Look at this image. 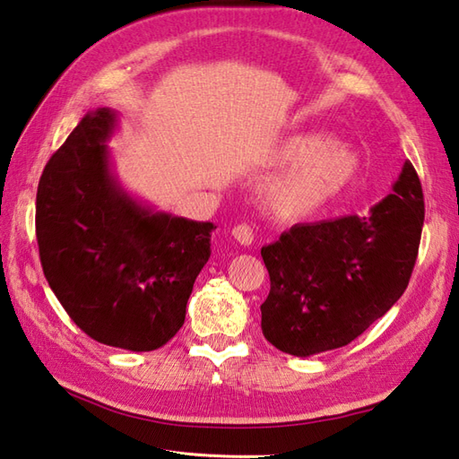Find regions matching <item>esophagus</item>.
Listing matches in <instances>:
<instances>
[{
  "label": "esophagus",
  "mask_w": 459,
  "mask_h": 459,
  "mask_svg": "<svg viewBox=\"0 0 459 459\" xmlns=\"http://www.w3.org/2000/svg\"><path fill=\"white\" fill-rule=\"evenodd\" d=\"M231 236H233V239H238L241 246H251L253 230L247 226V223H239V226L231 230Z\"/></svg>",
  "instance_id": "obj_1"
}]
</instances>
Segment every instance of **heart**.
<instances>
[{"label": "heart", "instance_id": "heart-1", "mask_svg": "<svg viewBox=\"0 0 459 459\" xmlns=\"http://www.w3.org/2000/svg\"><path fill=\"white\" fill-rule=\"evenodd\" d=\"M281 165H294L264 188V204L282 220H302L338 198L361 170L358 152L322 131L289 137L277 151Z\"/></svg>", "mask_w": 459, "mask_h": 459}]
</instances>
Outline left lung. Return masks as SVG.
Returning a JSON list of instances; mask_svg holds the SVG:
<instances>
[{
  "instance_id": "8db88e82",
  "label": "left lung",
  "mask_w": 459,
  "mask_h": 459,
  "mask_svg": "<svg viewBox=\"0 0 459 459\" xmlns=\"http://www.w3.org/2000/svg\"><path fill=\"white\" fill-rule=\"evenodd\" d=\"M393 192L365 216L297 223L261 249L271 279L261 330L274 348L297 358L338 350L403 297L424 223L409 160Z\"/></svg>"
}]
</instances>
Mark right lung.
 I'll list each match as a JSON object with an SVG mask.
<instances>
[{"label": "right lung", "instance_id": "add662e5", "mask_svg": "<svg viewBox=\"0 0 459 459\" xmlns=\"http://www.w3.org/2000/svg\"><path fill=\"white\" fill-rule=\"evenodd\" d=\"M116 127V109H91L48 159L37 188L39 255L48 287L91 340L152 351L185 324L216 226L131 196L106 145Z\"/></svg>", "mask_w": 459, "mask_h": 459}]
</instances>
